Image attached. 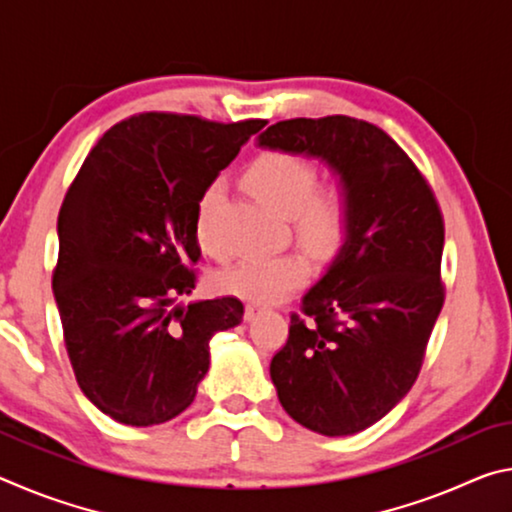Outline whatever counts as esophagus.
Listing matches in <instances>:
<instances>
[{"mask_svg": "<svg viewBox=\"0 0 512 512\" xmlns=\"http://www.w3.org/2000/svg\"><path fill=\"white\" fill-rule=\"evenodd\" d=\"M255 314H259V307L257 305H246V320H250Z\"/></svg>", "mask_w": 512, "mask_h": 512, "instance_id": "esophagus-1", "label": "esophagus"}]
</instances>
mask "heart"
Here are the masks:
<instances>
[{"label": "heart", "instance_id": "obj_1", "mask_svg": "<svg viewBox=\"0 0 512 512\" xmlns=\"http://www.w3.org/2000/svg\"><path fill=\"white\" fill-rule=\"evenodd\" d=\"M246 187L271 210L291 216L298 244L314 259H329L343 248L352 225L350 196L339 185H320L314 164L289 151H266L244 176ZM223 194L221 183L203 189L196 203V241L210 255L223 250L214 239V214ZM309 262L300 253L246 257L216 275V287L250 302H277L300 289Z\"/></svg>", "mask_w": 512, "mask_h": 512}]
</instances>
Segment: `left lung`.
<instances>
[{"label":"left lung","instance_id":"1","mask_svg":"<svg viewBox=\"0 0 512 512\" xmlns=\"http://www.w3.org/2000/svg\"><path fill=\"white\" fill-rule=\"evenodd\" d=\"M259 146L316 155L350 196V235L302 298V314H291L289 339L271 361L293 420L350 436L384 418L420 375L445 302L443 212L400 144L363 119L277 121Z\"/></svg>","mask_w":512,"mask_h":512}]
</instances>
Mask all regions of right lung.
Listing matches in <instances>:
<instances>
[{
  "label": "right lung",
  "mask_w": 512,
  "mask_h": 512,
  "mask_svg": "<svg viewBox=\"0 0 512 512\" xmlns=\"http://www.w3.org/2000/svg\"><path fill=\"white\" fill-rule=\"evenodd\" d=\"M264 126L140 112L103 133L69 185L51 284L76 381L112 420L149 427L183 413L210 339L241 323L235 296L178 298L198 280V198Z\"/></svg>",
  "instance_id": "obj_1"
}]
</instances>
